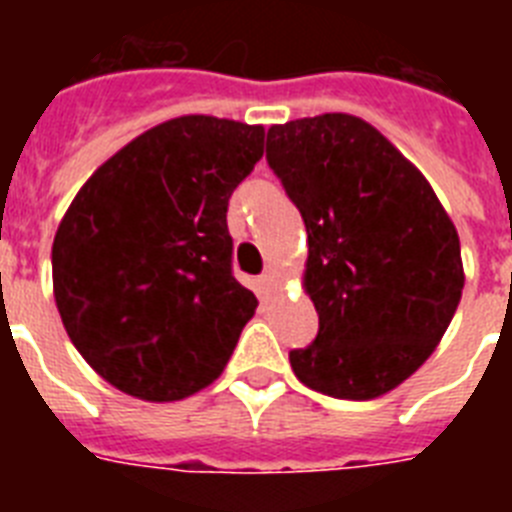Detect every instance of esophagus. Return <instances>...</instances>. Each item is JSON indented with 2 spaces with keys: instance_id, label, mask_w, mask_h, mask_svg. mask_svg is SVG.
Here are the masks:
<instances>
[{
  "instance_id": "34e87169",
  "label": "esophagus",
  "mask_w": 512,
  "mask_h": 512,
  "mask_svg": "<svg viewBox=\"0 0 512 512\" xmlns=\"http://www.w3.org/2000/svg\"><path fill=\"white\" fill-rule=\"evenodd\" d=\"M276 284H279V273H276V268L268 265V268L263 271V276H260V289H263V292H271Z\"/></svg>"
}]
</instances>
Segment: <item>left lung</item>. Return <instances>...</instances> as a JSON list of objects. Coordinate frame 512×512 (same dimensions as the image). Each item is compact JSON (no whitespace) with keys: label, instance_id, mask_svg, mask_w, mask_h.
<instances>
[{"label":"left lung","instance_id":"1","mask_svg":"<svg viewBox=\"0 0 512 512\" xmlns=\"http://www.w3.org/2000/svg\"><path fill=\"white\" fill-rule=\"evenodd\" d=\"M265 159L308 231L319 335L289 350L297 380L366 401L425 364L460 305V236L422 172L348 114L276 124Z\"/></svg>","mask_w":512,"mask_h":512}]
</instances>
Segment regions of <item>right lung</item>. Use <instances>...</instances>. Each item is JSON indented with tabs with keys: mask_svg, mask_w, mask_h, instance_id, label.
Returning a JSON list of instances; mask_svg holds the SVG:
<instances>
[{
	"mask_svg": "<svg viewBox=\"0 0 512 512\" xmlns=\"http://www.w3.org/2000/svg\"><path fill=\"white\" fill-rule=\"evenodd\" d=\"M263 127L180 116L82 185L52 244L60 319L114 388L180 401L217 380L257 297L233 279L228 199L263 156Z\"/></svg>",
	"mask_w": 512,
	"mask_h": 512,
	"instance_id": "right-lung-1",
	"label": "right lung"
}]
</instances>
